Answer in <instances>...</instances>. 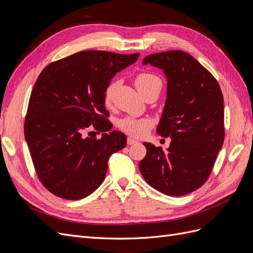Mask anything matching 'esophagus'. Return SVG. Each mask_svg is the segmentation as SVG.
<instances>
[{
  "label": "esophagus",
  "mask_w": 253,
  "mask_h": 253,
  "mask_svg": "<svg viewBox=\"0 0 253 253\" xmlns=\"http://www.w3.org/2000/svg\"><path fill=\"white\" fill-rule=\"evenodd\" d=\"M126 142H127V144H135V143H137L138 142V140H136L135 138H133V137H127V140H126Z\"/></svg>",
  "instance_id": "obj_1"
}]
</instances>
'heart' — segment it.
I'll use <instances>...</instances> for the list:
<instances>
[{"label":"heart","mask_w":253,"mask_h":253,"mask_svg":"<svg viewBox=\"0 0 253 253\" xmlns=\"http://www.w3.org/2000/svg\"><path fill=\"white\" fill-rule=\"evenodd\" d=\"M135 84L138 90L143 95L152 87L156 85H162V80L156 75L152 73H140L136 76ZM115 88H116V82L111 81L104 89L103 101L106 106H110L113 102ZM151 126L152 121L149 118H136L132 116L122 118L118 122V126L121 131H124L128 135L137 137L142 136L148 131Z\"/></svg>","instance_id":"heart-1"}]
</instances>
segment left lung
<instances>
[{
  "label": "left lung",
  "instance_id": "1",
  "mask_svg": "<svg viewBox=\"0 0 253 253\" xmlns=\"http://www.w3.org/2000/svg\"><path fill=\"white\" fill-rule=\"evenodd\" d=\"M143 64L164 70L167 100L157 133L170 136L167 151L144 142L139 169L151 187L166 195L193 192L209 178L225 138L224 98L213 75L182 50L145 57Z\"/></svg>",
  "mask_w": 253,
  "mask_h": 253
}]
</instances>
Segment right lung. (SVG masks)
Listing matches in <instances>:
<instances>
[{
    "label": "right lung",
    "instance_id": "1",
    "mask_svg": "<svg viewBox=\"0 0 253 253\" xmlns=\"http://www.w3.org/2000/svg\"><path fill=\"white\" fill-rule=\"evenodd\" d=\"M138 57L83 50L51 62L39 75L24 135L38 177L53 195L75 201L93 193L104 180L110 156L126 147L125 134L108 133L113 125L103 94L116 73ZM88 128L103 132L102 138L84 137Z\"/></svg>",
    "mask_w": 253,
    "mask_h": 253
}]
</instances>
